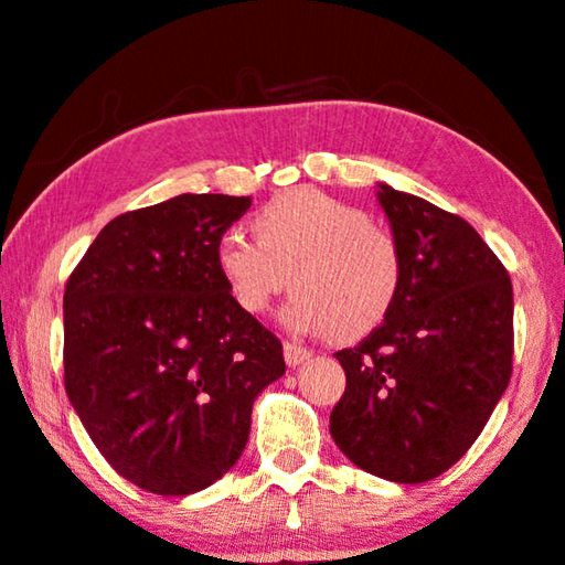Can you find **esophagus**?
<instances>
[{
  "mask_svg": "<svg viewBox=\"0 0 565 565\" xmlns=\"http://www.w3.org/2000/svg\"><path fill=\"white\" fill-rule=\"evenodd\" d=\"M282 354H285V362H288V366H300L302 362H306V359H310L313 351L300 347V343H296V341H285L282 343Z\"/></svg>",
  "mask_w": 565,
  "mask_h": 565,
  "instance_id": "1",
  "label": "esophagus"
}]
</instances>
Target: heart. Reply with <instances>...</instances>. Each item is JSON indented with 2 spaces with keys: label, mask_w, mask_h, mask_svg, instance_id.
I'll return each mask as SVG.
<instances>
[{
  "label": "heart",
  "mask_w": 565,
  "mask_h": 565,
  "mask_svg": "<svg viewBox=\"0 0 565 565\" xmlns=\"http://www.w3.org/2000/svg\"><path fill=\"white\" fill-rule=\"evenodd\" d=\"M259 239L218 236L214 259L236 306L265 313L290 288L282 321L300 333L362 339L390 316L403 288V252L364 209L318 191L277 195L255 216Z\"/></svg>",
  "instance_id": "heart-1"
}]
</instances>
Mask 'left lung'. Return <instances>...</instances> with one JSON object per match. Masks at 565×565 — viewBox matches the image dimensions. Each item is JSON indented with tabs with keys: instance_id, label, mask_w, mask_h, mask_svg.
Segmentation results:
<instances>
[{
	"instance_id": "1",
	"label": "left lung",
	"mask_w": 565,
	"mask_h": 565,
	"mask_svg": "<svg viewBox=\"0 0 565 565\" xmlns=\"http://www.w3.org/2000/svg\"><path fill=\"white\" fill-rule=\"evenodd\" d=\"M403 252V288L384 323L337 351L347 390L331 436L351 463L420 484L469 451L512 374V282L461 216L380 183Z\"/></svg>"
}]
</instances>
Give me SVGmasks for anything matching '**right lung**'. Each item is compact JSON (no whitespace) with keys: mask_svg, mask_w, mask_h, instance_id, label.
Wrapping results in <instances>:
<instances>
[{"mask_svg":"<svg viewBox=\"0 0 565 565\" xmlns=\"http://www.w3.org/2000/svg\"><path fill=\"white\" fill-rule=\"evenodd\" d=\"M249 195L183 193L106 224L65 282L73 411L111 469L183 497L222 479L252 405L285 374L282 343L236 306L214 249Z\"/></svg>","mask_w":565,"mask_h":565,"instance_id":"right-lung-1","label":"right lung"}]
</instances>
